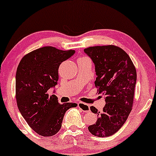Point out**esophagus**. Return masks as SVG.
I'll list each match as a JSON object with an SVG mask.
<instances>
[{"instance_id": "34e87169", "label": "esophagus", "mask_w": 156, "mask_h": 156, "mask_svg": "<svg viewBox=\"0 0 156 156\" xmlns=\"http://www.w3.org/2000/svg\"><path fill=\"white\" fill-rule=\"evenodd\" d=\"M78 107L81 109L84 112H89L90 111V107L87 104H85L83 102H79L78 103Z\"/></svg>"}]
</instances>
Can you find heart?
Listing matches in <instances>:
<instances>
[{"label": "heart", "mask_w": 156, "mask_h": 156, "mask_svg": "<svg viewBox=\"0 0 156 156\" xmlns=\"http://www.w3.org/2000/svg\"><path fill=\"white\" fill-rule=\"evenodd\" d=\"M82 58H84V57H82Z\"/></svg>", "instance_id": "obj_1"}]
</instances>
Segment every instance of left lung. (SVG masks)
I'll list each match as a JSON object with an SVG mask.
<instances>
[{"mask_svg": "<svg viewBox=\"0 0 156 156\" xmlns=\"http://www.w3.org/2000/svg\"><path fill=\"white\" fill-rule=\"evenodd\" d=\"M84 52L94 62L97 75L94 85L98 94L105 95L106 102L102 113L90 107L98 118L88 128L93 135L109 137L122 128L131 113L137 72L129 55L116 46H91Z\"/></svg>", "mask_w": 156, "mask_h": 156, "instance_id": "left-lung-1", "label": "left lung"}]
</instances>
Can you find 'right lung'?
<instances>
[{
    "label": "right lung",
    "instance_id": "right-lung-1",
    "mask_svg": "<svg viewBox=\"0 0 156 156\" xmlns=\"http://www.w3.org/2000/svg\"><path fill=\"white\" fill-rule=\"evenodd\" d=\"M75 53L74 50H60L44 46L25 55L19 64L16 74V98L21 114L30 128L44 137L58 132L64 115L73 103L59 104L48 90L58 80L62 62Z\"/></svg>",
    "mask_w": 156,
    "mask_h": 156
}]
</instances>
